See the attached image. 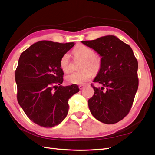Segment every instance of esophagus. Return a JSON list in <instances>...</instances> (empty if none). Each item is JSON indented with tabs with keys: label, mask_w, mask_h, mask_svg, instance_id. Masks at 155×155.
Segmentation results:
<instances>
[{
	"label": "esophagus",
	"mask_w": 155,
	"mask_h": 155,
	"mask_svg": "<svg viewBox=\"0 0 155 155\" xmlns=\"http://www.w3.org/2000/svg\"><path fill=\"white\" fill-rule=\"evenodd\" d=\"M78 87H79L80 89L82 90V89H83L85 87V85H80L79 86H78Z\"/></svg>",
	"instance_id": "esophagus-1"
}]
</instances>
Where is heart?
Returning a JSON list of instances; mask_svg holds the SVG:
<instances>
[{
    "label": "heart",
    "mask_w": 155,
    "mask_h": 155,
    "mask_svg": "<svg viewBox=\"0 0 155 155\" xmlns=\"http://www.w3.org/2000/svg\"><path fill=\"white\" fill-rule=\"evenodd\" d=\"M73 54L75 58L81 59L79 71L73 72L66 77L68 83L73 84H84L92 77L93 73H97L101 68V57L94 54L93 49L84 45H78L73 50ZM60 66L65 73L71 70L70 55L65 54L61 57Z\"/></svg>",
    "instance_id": "b5f03b06"
}]
</instances>
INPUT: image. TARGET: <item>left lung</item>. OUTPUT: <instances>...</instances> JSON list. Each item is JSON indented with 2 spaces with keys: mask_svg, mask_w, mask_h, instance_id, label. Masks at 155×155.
I'll use <instances>...</instances> for the list:
<instances>
[{
  "mask_svg": "<svg viewBox=\"0 0 155 155\" xmlns=\"http://www.w3.org/2000/svg\"><path fill=\"white\" fill-rule=\"evenodd\" d=\"M82 43L101 57V65L93 82L95 87L88 100L92 115L105 124H114L129 113L139 86L138 62L130 45L108 35Z\"/></svg>",
  "mask_w": 155,
  "mask_h": 155,
  "instance_id": "8db88e82",
  "label": "left lung"
}]
</instances>
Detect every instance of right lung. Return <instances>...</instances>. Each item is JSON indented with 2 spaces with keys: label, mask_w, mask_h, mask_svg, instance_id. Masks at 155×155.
Masks as SVG:
<instances>
[{
  "label": "right lung",
  "mask_w": 155,
  "mask_h": 155,
  "mask_svg": "<svg viewBox=\"0 0 155 155\" xmlns=\"http://www.w3.org/2000/svg\"><path fill=\"white\" fill-rule=\"evenodd\" d=\"M74 43L40 41L21 53L15 71L17 100L27 116L41 127L60 124L68 112V100L78 85L62 86V56Z\"/></svg>",
  "instance_id": "1"
}]
</instances>
